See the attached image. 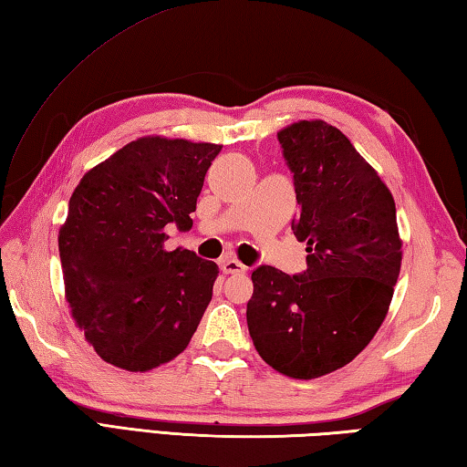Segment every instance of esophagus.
<instances>
[{
	"instance_id": "esophagus-1",
	"label": "esophagus",
	"mask_w": 467,
	"mask_h": 467,
	"mask_svg": "<svg viewBox=\"0 0 467 467\" xmlns=\"http://www.w3.org/2000/svg\"><path fill=\"white\" fill-rule=\"evenodd\" d=\"M220 270H223L224 274H244L247 272V265L236 262L234 257H223L220 259Z\"/></svg>"
}]
</instances>
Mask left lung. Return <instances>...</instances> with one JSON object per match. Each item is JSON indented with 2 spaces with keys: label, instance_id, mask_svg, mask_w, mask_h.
<instances>
[{
  "label": "left lung",
  "instance_id": "8db88e82",
  "mask_svg": "<svg viewBox=\"0 0 467 467\" xmlns=\"http://www.w3.org/2000/svg\"><path fill=\"white\" fill-rule=\"evenodd\" d=\"M295 181L292 231L306 243V270L251 274L253 346L282 375L315 379L348 365L389 309L401 241L389 189L342 131L298 121L278 133Z\"/></svg>",
  "mask_w": 467,
  "mask_h": 467
}]
</instances>
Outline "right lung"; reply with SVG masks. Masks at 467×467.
I'll use <instances>...</instances> for the list:
<instances>
[{"label":"right lung","instance_id":"add662e5","mask_svg":"<svg viewBox=\"0 0 467 467\" xmlns=\"http://www.w3.org/2000/svg\"><path fill=\"white\" fill-rule=\"evenodd\" d=\"M216 144L141 138L86 172L59 231L66 296L102 360L150 370L187 348L212 300L218 265L167 251L164 228L193 226Z\"/></svg>","mask_w":467,"mask_h":467}]
</instances>
